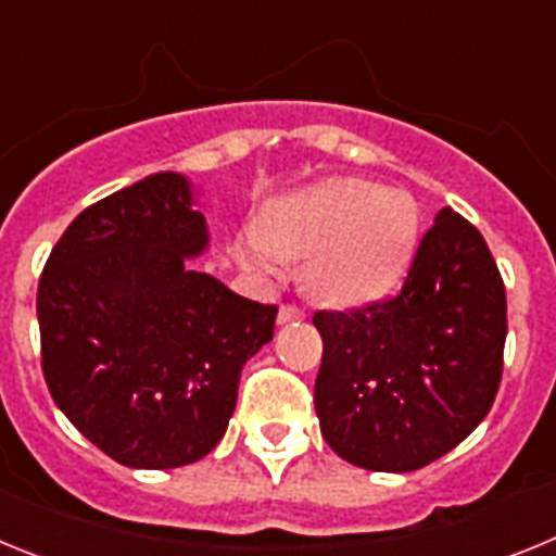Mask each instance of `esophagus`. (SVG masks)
<instances>
[{
  "instance_id": "esophagus-1",
  "label": "esophagus",
  "mask_w": 556,
  "mask_h": 556,
  "mask_svg": "<svg viewBox=\"0 0 556 556\" xmlns=\"http://www.w3.org/2000/svg\"><path fill=\"white\" fill-rule=\"evenodd\" d=\"M306 317V308H301L298 303H283L281 308H278V323H294V320H303Z\"/></svg>"
}]
</instances>
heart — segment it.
I'll return each instance as SVG.
<instances>
[{"label":"heart","instance_id":"obj_1","mask_svg":"<svg viewBox=\"0 0 556 556\" xmlns=\"http://www.w3.org/2000/svg\"><path fill=\"white\" fill-rule=\"evenodd\" d=\"M417 242V205L404 191L339 178L294 194L248 236L250 262L278 273L306 258V287L320 301L353 306L390 292Z\"/></svg>","mask_w":556,"mask_h":556}]
</instances>
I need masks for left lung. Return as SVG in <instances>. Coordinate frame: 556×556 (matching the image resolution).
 <instances>
[{
  "label": "left lung",
  "instance_id": "left-lung-1",
  "mask_svg": "<svg viewBox=\"0 0 556 556\" xmlns=\"http://www.w3.org/2000/svg\"><path fill=\"white\" fill-rule=\"evenodd\" d=\"M314 409L333 454L384 473L440 459L484 420L504 372L507 292L484 236L443 208L390 298L320 308Z\"/></svg>",
  "mask_w": 556,
  "mask_h": 556
}]
</instances>
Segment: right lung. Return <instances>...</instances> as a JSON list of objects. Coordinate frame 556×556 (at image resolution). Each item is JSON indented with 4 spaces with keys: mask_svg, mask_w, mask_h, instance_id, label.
Wrapping results in <instances>:
<instances>
[{
    "mask_svg": "<svg viewBox=\"0 0 556 556\" xmlns=\"http://www.w3.org/2000/svg\"><path fill=\"white\" fill-rule=\"evenodd\" d=\"M205 242L186 178L159 172L80 211L43 264L52 401L127 468L203 459L228 429L244 362L273 339L278 306L189 269Z\"/></svg>",
    "mask_w": 556,
    "mask_h": 556,
    "instance_id": "obj_1",
    "label": "right lung"
}]
</instances>
